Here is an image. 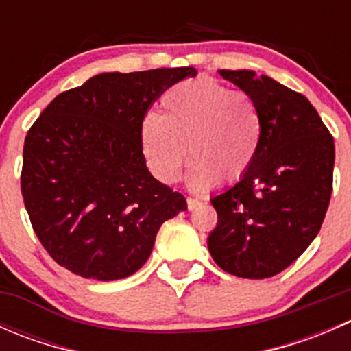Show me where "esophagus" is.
<instances>
[{
  "label": "esophagus",
  "instance_id": "1",
  "mask_svg": "<svg viewBox=\"0 0 351 351\" xmlns=\"http://www.w3.org/2000/svg\"><path fill=\"white\" fill-rule=\"evenodd\" d=\"M186 205H189V210H195V208H198L202 205V202L198 200V198H186Z\"/></svg>",
  "mask_w": 351,
  "mask_h": 351
}]
</instances>
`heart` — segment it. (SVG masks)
Instances as JSON below:
<instances>
[{"label": "heart", "instance_id": "obj_1", "mask_svg": "<svg viewBox=\"0 0 351 351\" xmlns=\"http://www.w3.org/2000/svg\"><path fill=\"white\" fill-rule=\"evenodd\" d=\"M161 108V115L146 113L139 129L144 159L159 182H178L186 146L193 159L186 182L195 192H207L221 178L236 182L253 165L261 120L247 95L198 77L169 88Z\"/></svg>", "mask_w": 351, "mask_h": 351}]
</instances>
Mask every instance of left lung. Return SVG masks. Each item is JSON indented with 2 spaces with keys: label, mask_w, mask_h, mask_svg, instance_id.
I'll return each instance as SVG.
<instances>
[{
  "label": "left lung",
  "mask_w": 351,
  "mask_h": 351,
  "mask_svg": "<svg viewBox=\"0 0 351 351\" xmlns=\"http://www.w3.org/2000/svg\"><path fill=\"white\" fill-rule=\"evenodd\" d=\"M256 105V158L210 202L217 226L207 246L215 263L243 278L280 274L319 232L332 190L335 143L304 95L247 69H221Z\"/></svg>",
  "instance_id": "obj_1"
}]
</instances>
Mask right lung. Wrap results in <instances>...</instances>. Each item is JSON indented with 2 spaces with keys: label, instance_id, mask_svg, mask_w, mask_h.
<instances>
[{
  "label": "right lung",
  "instance_id": "add662e5",
  "mask_svg": "<svg viewBox=\"0 0 351 351\" xmlns=\"http://www.w3.org/2000/svg\"><path fill=\"white\" fill-rule=\"evenodd\" d=\"M195 67L101 73L58 95L25 137L22 195L37 238L61 267L93 280L136 274L165 221L186 210L154 178L139 129L151 104Z\"/></svg>",
  "mask_w": 351,
  "mask_h": 351
}]
</instances>
